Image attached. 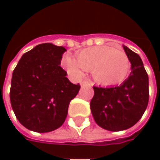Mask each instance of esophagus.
Returning <instances> with one entry per match:
<instances>
[{
	"label": "esophagus",
	"instance_id": "1",
	"mask_svg": "<svg viewBox=\"0 0 160 160\" xmlns=\"http://www.w3.org/2000/svg\"><path fill=\"white\" fill-rule=\"evenodd\" d=\"M80 85H81V87H85V86H91L92 84H91L89 81L84 80V81H82V82H81V84H80Z\"/></svg>",
	"mask_w": 160,
	"mask_h": 160
}]
</instances>
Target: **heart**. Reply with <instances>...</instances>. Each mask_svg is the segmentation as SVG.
Returning <instances> with one entry per match:
<instances>
[{
	"label": "heart",
	"instance_id": "1",
	"mask_svg": "<svg viewBox=\"0 0 160 160\" xmlns=\"http://www.w3.org/2000/svg\"><path fill=\"white\" fill-rule=\"evenodd\" d=\"M65 66L74 77H81L84 71H92L96 83L113 87L125 81L130 72L131 63L122 51L110 46H94L79 51L76 60L67 56Z\"/></svg>",
	"mask_w": 160,
	"mask_h": 160
}]
</instances>
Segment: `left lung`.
I'll use <instances>...</instances> for the list:
<instances>
[{"mask_svg":"<svg viewBox=\"0 0 160 160\" xmlns=\"http://www.w3.org/2000/svg\"><path fill=\"white\" fill-rule=\"evenodd\" d=\"M131 63V73L119 87H93L91 100L96 123L106 130L122 131L140 120L149 100L148 75L140 56L122 45Z\"/></svg>","mask_w":160,"mask_h":160,"instance_id":"left-lung-1","label":"left lung"}]
</instances>
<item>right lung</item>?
<instances>
[{"mask_svg": "<svg viewBox=\"0 0 160 160\" xmlns=\"http://www.w3.org/2000/svg\"><path fill=\"white\" fill-rule=\"evenodd\" d=\"M66 49L50 42L25 53L12 72L10 101L16 118L29 130L47 133L65 122L70 101L80 86L61 68Z\"/></svg>", "mask_w": 160, "mask_h": 160, "instance_id": "1", "label": "right lung"}]
</instances>
